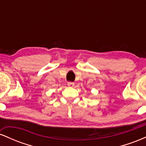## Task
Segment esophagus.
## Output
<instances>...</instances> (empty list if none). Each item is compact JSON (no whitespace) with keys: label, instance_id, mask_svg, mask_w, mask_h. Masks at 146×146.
<instances>
[{"label":"esophagus","instance_id":"esophagus-1","mask_svg":"<svg viewBox=\"0 0 146 146\" xmlns=\"http://www.w3.org/2000/svg\"><path fill=\"white\" fill-rule=\"evenodd\" d=\"M67 85L69 87H73V86H74L75 84H74V82H68Z\"/></svg>","mask_w":146,"mask_h":146}]
</instances>
